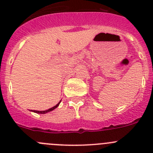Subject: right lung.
<instances>
[{
  "label": "right lung",
  "instance_id": "right-lung-1",
  "mask_svg": "<svg viewBox=\"0 0 153 153\" xmlns=\"http://www.w3.org/2000/svg\"><path fill=\"white\" fill-rule=\"evenodd\" d=\"M60 101L59 102H58L57 104H56V106H53V107L51 108V109H49L44 110V111H37V110H32V111L34 112V113H40V114H44V113H48V112H51V111H52V110H53V109H56V108L58 106H59V104H60Z\"/></svg>",
  "mask_w": 153,
  "mask_h": 153
}]
</instances>
